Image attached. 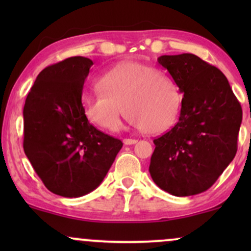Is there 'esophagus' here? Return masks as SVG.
Here are the masks:
<instances>
[{"label":"esophagus","mask_w":251,"mask_h":251,"mask_svg":"<svg viewBox=\"0 0 251 251\" xmlns=\"http://www.w3.org/2000/svg\"><path fill=\"white\" fill-rule=\"evenodd\" d=\"M135 143H137L135 139H124V144H125V145H133Z\"/></svg>","instance_id":"1"}]
</instances>
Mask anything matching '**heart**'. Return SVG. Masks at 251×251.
<instances>
[{
  "label": "heart",
  "mask_w": 251,
  "mask_h": 251,
  "mask_svg": "<svg viewBox=\"0 0 251 251\" xmlns=\"http://www.w3.org/2000/svg\"><path fill=\"white\" fill-rule=\"evenodd\" d=\"M99 92L82 100L89 123L114 132L120 114L148 134H158L174 125L181 106V96L174 80L151 66L137 61L117 63L98 80Z\"/></svg>",
  "instance_id": "b5f03b06"
}]
</instances>
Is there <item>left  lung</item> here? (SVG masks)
I'll use <instances>...</instances> for the list:
<instances>
[{"label":"left lung","mask_w":251,"mask_h":251,"mask_svg":"<svg viewBox=\"0 0 251 251\" xmlns=\"http://www.w3.org/2000/svg\"><path fill=\"white\" fill-rule=\"evenodd\" d=\"M158 62L184 97L178 123L153 140L150 174L160 189L177 197L201 194L237 152L241 103L226 75L197 55H162Z\"/></svg>","instance_id":"1"}]
</instances>
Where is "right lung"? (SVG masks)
<instances>
[{
    "label": "right lung",
    "instance_id": "1",
    "mask_svg": "<svg viewBox=\"0 0 251 251\" xmlns=\"http://www.w3.org/2000/svg\"><path fill=\"white\" fill-rule=\"evenodd\" d=\"M91 59L72 56L40 72L24 107V150L45 186L81 197L100 185L123 148L99 131L82 109Z\"/></svg>",
    "mask_w": 251,
    "mask_h": 251
}]
</instances>
